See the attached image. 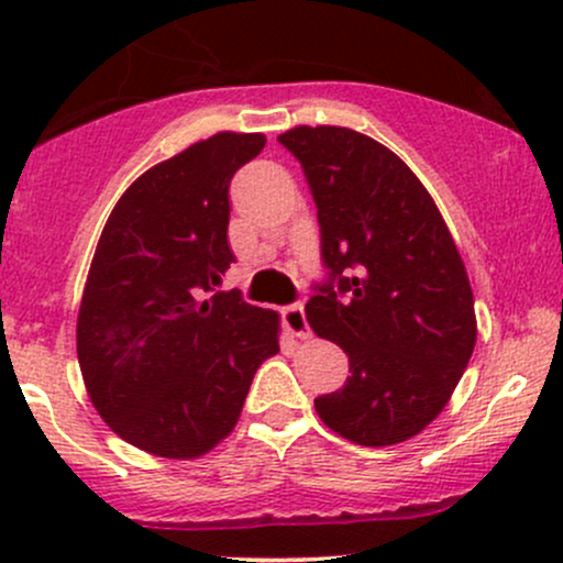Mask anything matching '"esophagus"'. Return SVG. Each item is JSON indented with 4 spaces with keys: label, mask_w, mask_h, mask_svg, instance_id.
I'll return each mask as SVG.
<instances>
[{
    "label": "esophagus",
    "mask_w": 563,
    "mask_h": 563,
    "mask_svg": "<svg viewBox=\"0 0 563 563\" xmlns=\"http://www.w3.org/2000/svg\"><path fill=\"white\" fill-rule=\"evenodd\" d=\"M283 322H286L290 335H296V339H309L307 314H303L301 303H290V307L283 309Z\"/></svg>",
    "instance_id": "34e87169"
}]
</instances>
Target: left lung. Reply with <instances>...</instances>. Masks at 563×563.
I'll use <instances>...</instances> for the list:
<instances>
[{
	"instance_id": "8db88e82",
	"label": "left lung",
	"mask_w": 563,
	"mask_h": 563,
	"mask_svg": "<svg viewBox=\"0 0 563 563\" xmlns=\"http://www.w3.org/2000/svg\"><path fill=\"white\" fill-rule=\"evenodd\" d=\"M318 203L331 283L307 320L349 354L344 389L314 399L320 421L363 448L412 439L450 402L476 344L474 294L434 198L397 153L346 126H294Z\"/></svg>"
}]
</instances>
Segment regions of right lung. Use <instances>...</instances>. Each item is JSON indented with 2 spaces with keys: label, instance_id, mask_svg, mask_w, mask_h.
Here are the masks:
<instances>
[{
  "label": "right lung",
  "instance_id": "right-lung-1",
  "mask_svg": "<svg viewBox=\"0 0 563 563\" xmlns=\"http://www.w3.org/2000/svg\"><path fill=\"white\" fill-rule=\"evenodd\" d=\"M260 132H217L140 174L113 206L76 320L84 386L124 442L192 461L230 437L280 314L212 294L235 262L230 179Z\"/></svg>",
  "mask_w": 563,
  "mask_h": 563
}]
</instances>
